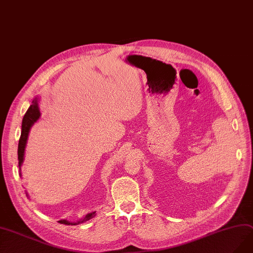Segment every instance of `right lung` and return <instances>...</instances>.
<instances>
[{
    "instance_id": "right-lung-1",
    "label": "right lung",
    "mask_w": 253,
    "mask_h": 253,
    "mask_svg": "<svg viewBox=\"0 0 253 253\" xmlns=\"http://www.w3.org/2000/svg\"><path fill=\"white\" fill-rule=\"evenodd\" d=\"M39 98H35L32 101V104L30 107L28 108L26 115L23 118L22 122V133L20 141H18V148H17V158H18V168H20V176H22V165L24 163V158H25V150H26V145L28 141V136H29V132L31 127L34 125L35 122L39 121L41 117V111H40V105H39ZM28 196V194L26 193ZM96 216V211H91L86 213L82 219H80L77 222H70L68 220H59L58 222L61 224H65V225H77V224L84 223L88 221L89 219L93 218Z\"/></svg>"
}]
</instances>
